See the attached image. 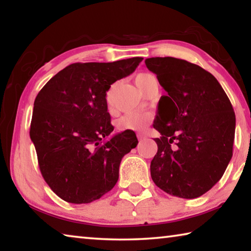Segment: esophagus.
I'll return each mask as SVG.
<instances>
[{"label":"esophagus","mask_w":251,"mask_h":251,"mask_svg":"<svg viewBox=\"0 0 251 251\" xmlns=\"http://www.w3.org/2000/svg\"><path fill=\"white\" fill-rule=\"evenodd\" d=\"M137 138L138 141H144L146 138V135H144L143 133H137Z\"/></svg>","instance_id":"1"}]
</instances>
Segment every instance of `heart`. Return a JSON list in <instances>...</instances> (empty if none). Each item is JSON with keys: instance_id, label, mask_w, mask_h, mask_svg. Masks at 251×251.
I'll use <instances>...</instances> for the list:
<instances>
[{"instance_id": "b5f03b06", "label": "heart", "mask_w": 251, "mask_h": 251, "mask_svg": "<svg viewBox=\"0 0 251 251\" xmlns=\"http://www.w3.org/2000/svg\"><path fill=\"white\" fill-rule=\"evenodd\" d=\"M156 79V77L151 73H141L136 76L135 82L137 86L141 88L142 91L145 90V87L148 83L151 80ZM113 94H114V86H112L106 93V103L108 106H112L113 104ZM152 115L148 112H131L127 113L126 115L120 118L117 122L118 129L124 130H131V131H142L146 129L151 123Z\"/></svg>"}]
</instances>
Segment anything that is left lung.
<instances>
[{
    "mask_svg": "<svg viewBox=\"0 0 251 251\" xmlns=\"http://www.w3.org/2000/svg\"><path fill=\"white\" fill-rule=\"evenodd\" d=\"M145 64L167 92L154 122L161 136L155 138L151 179L172 196L197 198L223 177L232 157V105L215 76L201 66L175 57L147 58Z\"/></svg>",
    "mask_w": 251,
    "mask_h": 251,
    "instance_id": "8db88e82",
    "label": "left lung"
}]
</instances>
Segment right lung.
<instances>
[{
	"instance_id": "add662e5",
	"label": "right lung",
	"mask_w": 251,
	"mask_h": 251,
	"mask_svg": "<svg viewBox=\"0 0 251 251\" xmlns=\"http://www.w3.org/2000/svg\"><path fill=\"white\" fill-rule=\"evenodd\" d=\"M142 61L74 63L37 94L29 136L42 176L63 201L92 202L116 185L122 158L138 141L126 130L103 141L114 130L106 92Z\"/></svg>"
}]
</instances>
